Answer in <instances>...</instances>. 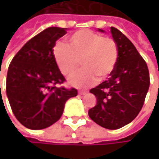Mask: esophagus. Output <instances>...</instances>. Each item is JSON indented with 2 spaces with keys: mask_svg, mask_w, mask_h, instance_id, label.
I'll return each mask as SVG.
<instances>
[{
  "mask_svg": "<svg viewBox=\"0 0 159 159\" xmlns=\"http://www.w3.org/2000/svg\"><path fill=\"white\" fill-rule=\"evenodd\" d=\"M78 93H79V95H81V96H84V95H86L87 94L86 91H79Z\"/></svg>",
  "mask_w": 159,
  "mask_h": 159,
  "instance_id": "34e87169",
  "label": "esophagus"
}]
</instances>
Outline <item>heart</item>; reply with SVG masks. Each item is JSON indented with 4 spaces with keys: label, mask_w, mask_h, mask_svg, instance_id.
<instances>
[{
    "label": "heart",
    "mask_w": 159,
    "mask_h": 159,
    "mask_svg": "<svg viewBox=\"0 0 159 159\" xmlns=\"http://www.w3.org/2000/svg\"><path fill=\"white\" fill-rule=\"evenodd\" d=\"M52 53L58 68L67 76L75 73L82 60L84 68L69 79L72 85L78 88L94 84L98 77L110 76L119 58L118 46L112 39L89 29L74 33L69 38V45L56 42Z\"/></svg>",
    "instance_id": "obj_1"
}]
</instances>
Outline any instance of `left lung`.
<instances>
[{"instance_id":"obj_1","label":"left lung","mask_w":159,"mask_h":159,"mask_svg":"<svg viewBox=\"0 0 159 159\" xmlns=\"http://www.w3.org/2000/svg\"><path fill=\"white\" fill-rule=\"evenodd\" d=\"M111 33L118 46V61L111 77L90 90L97 104L88 115L98 125L116 130L134 120L142 110L150 80L146 62L134 45L117 28L111 26Z\"/></svg>"}]
</instances>
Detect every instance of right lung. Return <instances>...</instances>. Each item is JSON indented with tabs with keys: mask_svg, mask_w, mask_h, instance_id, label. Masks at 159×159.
<instances>
[{
	"mask_svg": "<svg viewBox=\"0 0 159 159\" xmlns=\"http://www.w3.org/2000/svg\"><path fill=\"white\" fill-rule=\"evenodd\" d=\"M67 28L48 27L28 40L12 60L6 95L16 118L31 130H41L62 115L66 101L77 96L75 88L57 87L65 78L53 58L56 41Z\"/></svg>",
	"mask_w": 159,
	"mask_h": 159,
	"instance_id": "obj_1",
	"label": "right lung"
}]
</instances>
